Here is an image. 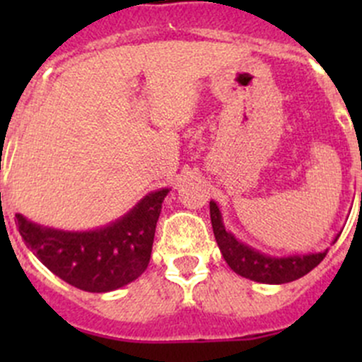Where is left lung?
I'll list each match as a JSON object with an SVG mask.
<instances>
[{
    "mask_svg": "<svg viewBox=\"0 0 362 362\" xmlns=\"http://www.w3.org/2000/svg\"><path fill=\"white\" fill-rule=\"evenodd\" d=\"M210 218L217 245L229 268L238 273L240 276H245L254 282L272 284V286L293 282L312 272L327 254V249L322 252L291 255H269L266 252H261L238 240L229 229H226L221 208L214 199L210 202ZM338 236L339 233L333 238V243L337 242Z\"/></svg>",
    "mask_w": 362,
    "mask_h": 362,
    "instance_id": "1",
    "label": "left lung"
}]
</instances>
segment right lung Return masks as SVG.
I'll list each match as a JSON object with an SVG mask.
<instances>
[{
  "label": "right lung",
  "instance_id": "add662e5",
  "mask_svg": "<svg viewBox=\"0 0 362 362\" xmlns=\"http://www.w3.org/2000/svg\"><path fill=\"white\" fill-rule=\"evenodd\" d=\"M170 191H151L129 211L96 229L49 228L23 214H16L17 228L28 249L61 280L87 293H110L147 269L156 224Z\"/></svg>",
  "mask_w": 362,
  "mask_h": 362
}]
</instances>
